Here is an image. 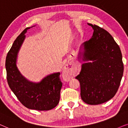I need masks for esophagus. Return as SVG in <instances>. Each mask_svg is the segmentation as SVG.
Here are the masks:
<instances>
[{"mask_svg":"<svg viewBox=\"0 0 128 128\" xmlns=\"http://www.w3.org/2000/svg\"><path fill=\"white\" fill-rule=\"evenodd\" d=\"M63 76L67 78L70 77V72L69 70L68 69L67 67L64 68V70H63Z\"/></svg>","mask_w":128,"mask_h":128,"instance_id":"34e87169","label":"esophagus"}]
</instances>
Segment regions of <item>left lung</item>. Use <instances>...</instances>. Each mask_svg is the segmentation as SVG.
Returning <instances> with one entry per match:
<instances>
[{"instance_id": "left-lung-1", "label": "left lung", "mask_w": 128, "mask_h": 128, "mask_svg": "<svg viewBox=\"0 0 128 128\" xmlns=\"http://www.w3.org/2000/svg\"><path fill=\"white\" fill-rule=\"evenodd\" d=\"M92 37L82 44L80 52L82 60L80 74L81 97L90 105L104 103L113 98L120 86L124 73V64L120 48L108 32L95 24Z\"/></svg>"}]
</instances>
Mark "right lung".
<instances>
[{"instance_id":"right-lung-1","label":"right lung","mask_w":128,"mask_h":128,"mask_svg":"<svg viewBox=\"0 0 128 128\" xmlns=\"http://www.w3.org/2000/svg\"><path fill=\"white\" fill-rule=\"evenodd\" d=\"M26 28L17 37L8 51L6 59L7 80L8 86L20 102L28 109L48 110L55 108L59 102L62 87L60 75L57 72L48 75L40 82L29 81L24 77L16 66L17 57L25 38Z\"/></svg>"}]
</instances>
